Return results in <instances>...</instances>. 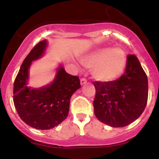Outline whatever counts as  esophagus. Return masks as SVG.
Returning a JSON list of instances; mask_svg holds the SVG:
<instances>
[{
    "label": "esophagus",
    "mask_w": 159,
    "mask_h": 159,
    "mask_svg": "<svg viewBox=\"0 0 159 159\" xmlns=\"http://www.w3.org/2000/svg\"><path fill=\"white\" fill-rule=\"evenodd\" d=\"M80 83H81V85H84L87 83V80L85 78H81V81H80Z\"/></svg>",
    "instance_id": "34e87169"
}]
</instances>
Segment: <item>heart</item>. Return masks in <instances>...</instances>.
<instances>
[{"label":"heart","instance_id":"heart-1","mask_svg":"<svg viewBox=\"0 0 159 159\" xmlns=\"http://www.w3.org/2000/svg\"><path fill=\"white\" fill-rule=\"evenodd\" d=\"M80 61L83 66L91 68L93 78L102 82L119 78L127 65L125 53L120 48H102L83 56Z\"/></svg>","mask_w":159,"mask_h":159}]
</instances>
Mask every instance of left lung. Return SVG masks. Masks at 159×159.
<instances>
[{"instance_id": "1", "label": "left lung", "mask_w": 159, "mask_h": 159, "mask_svg": "<svg viewBox=\"0 0 159 159\" xmlns=\"http://www.w3.org/2000/svg\"><path fill=\"white\" fill-rule=\"evenodd\" d=\"M96 118L111 127L129 125L140 117L148 100V78L136 56L127 57L125 73L116 81L93 83Z\"/></svg>"}]
</instances>
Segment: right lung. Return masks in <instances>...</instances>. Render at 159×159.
<instances>
[{"label": "right lung", "instance_id": "add662e5", "mask_svg": "<svg viewBox=\"0 0 159 159\" xmlns=\"http://www.w3.org/2000/svg\"><path fill=\"white\" fill-rule=\"evenodd\" d=\"M48 46L46 39L35 45L24 60L14 83L17 114L28 125L39 130L53 129L68 117L70 97L81 88L79 78L67 73L61 64L50 84L37 89L28 86L32 62L44 55Z\"/></svg>", "mask_w": 159, "mask_h": 159}]
</instances>
